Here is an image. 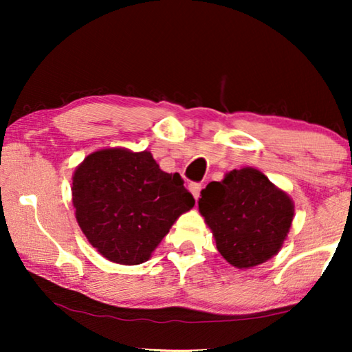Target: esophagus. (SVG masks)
Returning a JSON list of instances; mask_svg holds the SVG:
<instances>
[{
  "label": "esophagus",
  "mask_w": 352,
  "mask_h": 352,
  "mask_svg": "<svg viewBox=\"0 0 352 352\" xmlns=\"http://www.w3.org/2000/svg\"><path fill=\"white\" fill-rule=\"evenodd\" d=\"M189 190H190V194L194 195V199H195V200H199V197H200V190H201V186L199 184V182H192V184L189 186Z\"/></svg>",
  "instance_id": "1"
}]
</instances>
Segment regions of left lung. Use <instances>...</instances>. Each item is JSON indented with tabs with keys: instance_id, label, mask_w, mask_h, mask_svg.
I'll use <instances>...</instances> for the list:
<instances>
[{
	"instance_id": "1",
	"label": "left lung",
	"mask_w": 352,
	"mask_h": 352,
	"mask_svg": "<svg viewBox=\"0 0 352 352\" xmlns=\"http://www.w3.org/2000/svg\"><path fill=\"white\" fill-rule=\"evenodd\" d=\"M200 194V214L229 264L250 269L280 252L295 205L266 175L252 166L232 170L221 182H210Z\"/></svg>"
}]
</instances>
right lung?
<instances>
[{"label":"right lung","mask_w":352,"mask_h":352,"mask_svg":"<svg viewBox=\"0 0 352 352\" xmlns=\"http://www.w3.org/2000/svg\"><path fill=\"white\" fill-rule=\"evenodd\" d=\"M72 204L88 242L109 261L134 266L152 256L195 200L181 176L162 171L148 151L109 147L76 166Z\"/></svg>","instance_id":"add662e5"}]
</instances>
